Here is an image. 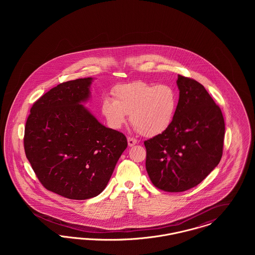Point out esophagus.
<instances>
[{
  "mask_svg": "<svg viewBox=\"0 0 255 255\" xmlns=\"http://www.w3.org/2000/svg\"><path fill=\"white\" fill-rule=\"evenodd\" d=\"M127 140H128V145L130 146V147H132V146L137 143V140L135 138H133V137H131V136H129L127 138Z\"/></svg>",
  "mask_w": 255,
  "mask_h": 255,
  "instance_id": "obj_1",
  "label": "esophagus"
}]
</instances>
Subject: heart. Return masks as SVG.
<instances>
[{"label": "heart", "mask_w": 255, "mask_h": 255, "mask_svg": "<svg viewBox=\"0 0 255 255\" xmlns=\"http://www.w3.org/2000/svg\"><path fill=\"white\" fill-rule=\"evenodd\" d=\"M115 99L104 98L101 112L113 129H120L130 121L145 136L164 133L172 124L178 105L176 90L167 84L154 85L142 81L117 86Z\"/></svg>", "instance_id": "obj_1"}]
</instances>
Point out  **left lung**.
I'll return each instance as SVG.
<instances>
[{"label":"left lung","instance_id":"8db88e82","mask_svg":"<svg viewBox=\"0 0 255 255\" xmlns=\"http://www.w3.org/2000/svg\"><path fill=\"white\" fill-rule=\"evenodd\" d=\"M179 102L169 128L144 141L146 170L152 183L166 192H182L214 169L223 155L225 121L205 87L178 75Z\"/></svg>","mask_w":255,"mask_h":255}]
</instances>
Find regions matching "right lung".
<instances>
[{"label": "right lung", "instance_id": "add662e5", "mask_svg": "<svg viewBox=\"0 0 255 255\" xmlns=\"http://www.w3.org/2000/svg\"><path fill=\"white\" fill-rule=\"evenodd\" d=\"M92 77L64 82L32 105L24 128L25 156L48 190L72 200L100 194L128 145L81 103Z\"/></svg>", "mask_w": 255, "mask_h": 255}]
</instances>
